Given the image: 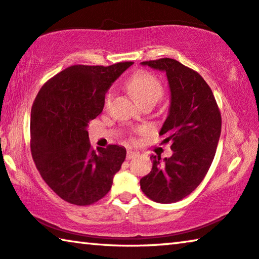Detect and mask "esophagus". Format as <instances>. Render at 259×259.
Instances as JSON below:
<instances>
[{
  "label": "esophagus",
  "instance_id": "34e87169",
  "mask_svg": "<svg viewBox=\"0 0 259 259\" xmlns=\"http://www.w3.org/2000/svg\"><path fill=\"white\" fill-rule=\"evenodd\" d=\"M138 155V153L137 152H133V151H127V155H126V157H127V160H131V159H133V157H136Z\"/></svg>",
  "mask_w": 259,
  "mask_h": 259
}]
</instances>
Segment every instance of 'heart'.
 I'll return each instance as SVG.
<instances>
[{"mask_svg":"<svg viewBox=\"0 0 259 259\" xmlns=\"http://www.w3.org/2000/svg\"><path fill=\"white\" fill-rule=\"evenodd\" d=\"M127 89L140 105L156 103L163 95L162 81L156 74L146 70H139L133 73L127 81ZM112 96L113 91L110 90L105 97V105L110 104Z\"/></svg>","mask_w":259,"mask_h":259,"instance_id":"obj_1","label":"heart"}]
</instances>
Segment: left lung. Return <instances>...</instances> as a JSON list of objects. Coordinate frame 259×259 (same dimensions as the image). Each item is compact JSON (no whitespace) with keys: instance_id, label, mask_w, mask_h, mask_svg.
<instances>
[{"instance_id":"left-lung-1","label":"left lung","mask_w":259,"mask_h":259,"mask_svg":"<svg viewBox=\"0 0 259 259\" xmlns=\"http://www.w3.org/2000/svg\"><path fill=\"white\" fill-rule=\"evenodd\" d=\"M141 64L167 74L170 107L160 136L171 142L173 155L163 161L152 155V170L140 180V187L151 200L173 203L188 196L208 173L221 136V112L211 89L196 71L171 58Z\"/></svg>"}]
</instances>
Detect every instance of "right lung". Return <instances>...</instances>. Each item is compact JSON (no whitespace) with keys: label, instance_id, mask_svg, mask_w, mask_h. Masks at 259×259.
Listing matches in <instances>:
<instances>
[{"label":"right lung","instance_id":"right-lung-1","mask_svg":"<svg viewBox=\"0 0 259 259\" xmlns=\"http://www.w3.org/2000/svg\"><path fill=\"white\" fill-rule=\"evenodd\" d=\"M132 64L66 67L42 86L32 104V159L47 185L71 204L103 198L125 161L126 149L118 145L92 149L86 128L102 113L108 88Z\"/></svg>","mask_w":259,"mask_h":259}]
</instances>
